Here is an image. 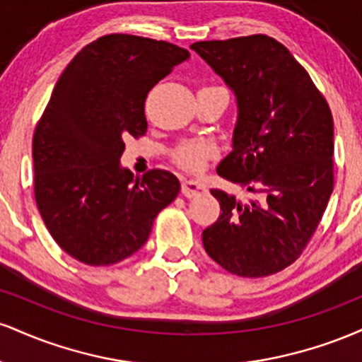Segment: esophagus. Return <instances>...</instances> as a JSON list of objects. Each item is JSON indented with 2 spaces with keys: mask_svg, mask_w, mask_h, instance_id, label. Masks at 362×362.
<instances>
[{
  "mask_svg": "<svg viewBox=\"0 0 362 362\" xmlns=\"http://www.w3.org/2000/svg\"><path fill=\"white\" fill-rule=\"evenodd\" d=\"M202 192H206V187L202 185L201 182H197V180L182 182V194H184L185 197H189V199L197 197V195H201Z\"/></svg>",
  "mask_w": 362,
  "mask_h": 362,
  "instance_id": "1",
  "label": "esophagus"
}]
</instances>
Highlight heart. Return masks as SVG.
I'll use <instances>...</instances> for the list:
<instances>
[{"label": "heart", "instance_id": "1", "mask_svg": "<svg viewBox=\"0 0 362 362\" xmlns=\"http://www.w3.org/2000/svg\"><path fill=\"white\" fill-rule=\"evenodd\" d=\"M206 88H221V86L206 85L201 90ZM216 151H218V148L211 139H192L178 144L175 151L172 153V158L178 168L189 173H197L206 167V161L211 156H214Z\"/></svg>", "mask_w": 362, "mask_h": 362}]
</instances>
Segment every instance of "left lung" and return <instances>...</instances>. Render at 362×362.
I'll use <instances>...</instances> for the list:
<instances>
[{
    "label": "left lung",
    "mask_w": 362,
    "mask_h": 362,
    "mask_svg": "<svg viewBox=\"0 0 362 362\" xmlns=\"http://www.w3.org/2000/svg\"><path fill=\"white\" fill-rule=\"evenodd\" d=\"M238 102L233 151L219 177L252 194H211L223 213L202 231L207 255L240 277H265L300 259L334 190V117L308 71L264 34L190 45Z\"/></svg>",
    "instance_id": "8db88e82"
}]
</instances>
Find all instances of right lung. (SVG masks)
I'll list each match as a JSON object with an SVG mask.
<instances>
[{
  "instance_id": "obj_1",
  "label": "right lung",
  "mask_w": 362,
  "mask_h": 362,
  "mask_svg": "<svg viewBox=\"0 0 362 362\" xmlns=\"http://www.w3.org/2000/svg\"><path fill=\"white\" fill-rule=\"evenodd\" d=\"M189 57L165 40L109 34L83 47L54 86L32 141L34 194L49 233L81 264L138 252L180 192L167 170L134 180L119 160L124 138L146 134L149 90Z\"/></svg>"
}]
</instances>
